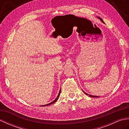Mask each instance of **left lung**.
I'll return each mask as SVG.
<instances>
[{
  "instance_id": "8db88e82",
  "label": "left lung",
  "mask_w": 129,
  "mask_h": 129,
  "mask_svg": "<svg viewBox=\"0 0 129 129\" xmlns=\"http://www.w3.org/2000/svg\"><path fill=\"white\" fill-rule=\"evenodd\" d=\"M98 18L99 19H100V20H101V21H102L103 23H104V22L103 21V19H101V18H100V17H99V16H98ZM85 94H86V95H88V94H87V93H86V92H85ZM89 96H90V97H92V98H98V97H99V96H94V95H89Z\"/></svg>"
}]
</instances>
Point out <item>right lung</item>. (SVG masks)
Returning a JSON list of instances; mask_svg holds the SVG:
<instances>
[{
  "mask_svg": "<svg viewBox=\"0 0 129 129\" xmlns=\"http://www.w3.org/2000/svg\"><path fill=\"white\" fill-rule=\"evenodd\" d=\"M60 92H61V89L60 90V91H59V94H58V95H57V98L55 99L53 102H51V103H49V104H46V105H42V106H48V105H51V104H53V103H55L56 101H57V100L58 99H59V96H60Z\"/></svg>",
  "mask_w": 129,
  "mask_h": 129,
  "instance_id": "1",
  "label": "right lung"
}]
</instances>
